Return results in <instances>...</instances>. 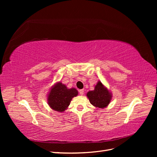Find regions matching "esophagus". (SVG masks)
<instances>
[{"instance_id": "obj_1", "label": "esophagus", "mask_w": 157, "mask_h": 157, "mask_svg": "<svg viewBox=\"0 0 157 157\" xmlns=\"http://www.w3.org/2000/svg\"><path fill=\"white\" fill-rule=\"evenodd\" d=\"M78 92H79L80 95H83V94H84V90H83V89H82V90H80Z\"/></svg>"}]
</instances>
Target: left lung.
I'll return each instance as SVG.
<instances>
[{"label":"left lung","instance_id":"obj_1","mask_svg":"<svg viewBox=\"0 0 157 157\" xmlns=\"http://www.w3.org/2000/svg\"><path fill=\"white\" fill-rule=\"evenodd\" d=\"M90 103L99 109L105 108L112 99V93L101 83L98 81L94 90L86 94Z\"/></svg>","mask_w":157,"mask_h":157}]
</instances>
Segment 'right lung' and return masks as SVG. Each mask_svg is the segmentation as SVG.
<instances>
[{
    "label": "right lung",
    "mask_w": 157,
    "mask_h": 157,
    "mask_svg": "<svg viewBox=\"0 0 157 157\" xmlns=\"http://www.w3.org/2000/svg\"><path fill=\"white\" fill-rule=\"evenodd\" d=\"M77 95V89L68 88L64 84L58 82L51 88L47 96V101L52 109L61 113L67 109L72 99Z\"/></svg>",
    "instance_id": "add662e5"
}]
</instances>
